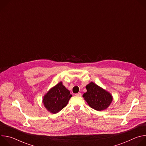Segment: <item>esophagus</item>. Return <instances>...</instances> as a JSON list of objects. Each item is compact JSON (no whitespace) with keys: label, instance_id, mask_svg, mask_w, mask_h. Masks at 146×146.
Segmentation results:
<instances>
[{"label":"esophagus","instance_id":"34e87169","mask_svg":"<svg viewBox=\"0 0 146 146\" xmlns=\"http://www.w3.org/2000/svg\"><path fill=\"white\" fill-rule=\"evenodd\" d=\"M75 95L77 96H81V93L78 92V93H77V94H76Z\"/></svg>","mask_w":146,"mask_h":146}]
</instances>
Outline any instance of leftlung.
<instances>
[{
	"instance_id": "8db88e82",
	"label": "left lung",
	"mask_w": 146,
	"mask_h": 146,
	"mask_svg": "<svg viewBox=\"0 0 146 146\" xmlns=\"http://www.w3.org/2000/svg\"><path fill=\"white\" fill-rule=\"evenodd\" d=\"M86 88L87 92L82 96L91 108L97 111H102L109 107L113 99L109 92L93 82H90Z\"/></svg>"
}]
</instances>
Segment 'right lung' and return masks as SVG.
<instances>
[{
    "mask_svg": "<svg viewBox=\"0 0 146 146\" xmlns=\"http://www.w3.org/2000/svg\"><path fill=\"white\" fill-rule=\"evenodd\" d=\"M72 96L70 91L60 81L47 91L43 96L42 102L48 111L56 114L68 105Z\"/></svg>",
    "mask_w": 146,
    "mask_h": 146,
    "instance_id": "add662e5",
    "label": "right lung"
}]
</instances>
